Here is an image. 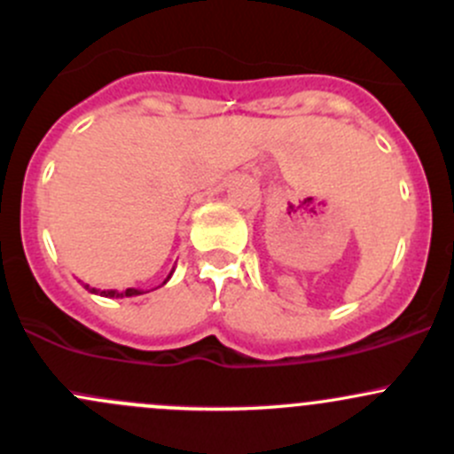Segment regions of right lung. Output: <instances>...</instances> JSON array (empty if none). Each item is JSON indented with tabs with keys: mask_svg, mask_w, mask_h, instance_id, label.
Here are the masks:
<instances>
[{
	"mask_svg": "<svg viewBox=\"0 0 454 454\" xmlns=\"http://www.w3.org/2000/svg\"><path fill=\"white\" fill-rule=\"evenodd\" d=\"M173 270H176V268H173ZM173 270H171V272H168V277L164 278V281H162V286H164V283L168 281V278H171ZM85 290H90L91 294H100V296H105V299H125V296H138V294H146L145 290H138V287H127V290L118 292V290H96V287H90V286H85Z\"/></svg>",
	"mask_w": 454,
	"mask_h": 454,
	"instance_id": "1",
	"label": "right lung"
}]
</instances>
